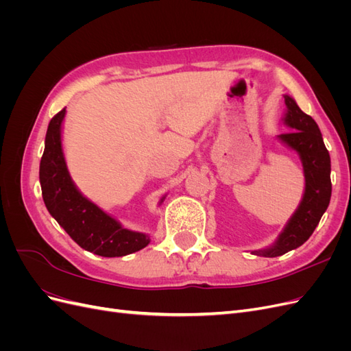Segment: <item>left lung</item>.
Instances as JSON below:
<instances>
[{
  "mask_svg": "<svg viewBox=\"0 0 351 351\" xmlns=\"http://www.w3.org/2000/svg\"><path fill=\"white\" fill-rule=\"evenodd\" d=\"M287 112L284 124L291 132L282 133L278 139L299 154L304 171V195L299 208L272 246L252 252L256 256L275 258L297 249L312 236L316 226L331 200V158L325 147L319 127L311 115L304 114L293 98L285 95Z\"/></svg>",
  "mask_w": 351,
  "mask_h": 351,
  "instance_id": "obj_1",
  "label": "left lung"
}]
</instances>
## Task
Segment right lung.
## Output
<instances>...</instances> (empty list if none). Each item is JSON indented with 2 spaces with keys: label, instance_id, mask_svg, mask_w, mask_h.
Listing matches in <instances>:
<instances>
[{
  "label": "right lung",
  "instance_id": "add662e5",
  "mask_svg": "<svg viewBox=\"0 0 351 351\" xmlns=\"http://www.w3.org/2000/svg\"><path fill=\"white\" fill-rule=\"evenodd\" d=\"M64 115L66 108H62L49 121L39 165L42 197L48 212L82 249L99 256H125L146 247L151 241L149 236L124 228L74 186L61 146Z\"/></svg>",
  "mask_w": 351,
  "mask_h": 351
}]
</instances>
